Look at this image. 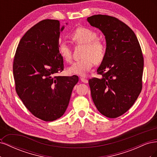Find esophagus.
I'll return each mask as SVG.
<instances>
[{"mask_svg": "<svg viewBox=\"0 0 157 157\" xmlns=\"http://www.w3.org/2000/svg\"><path fill=\"white\" fill-rule=\"evenodd\" d=\"M80 80H81V81L82 82H84V83H88V80L86 79V78H80Z\"/></svg>", "mask_w": 157, "mask_h": 157, "instance_id": "1", "label": "esophagus"}]
</instances>
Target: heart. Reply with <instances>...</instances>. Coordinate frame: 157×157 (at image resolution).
Returning <instances> with one entry per match:
<instances>
[{
	"mask_svg": "<svg viewBox=\"0 0 157 157\" xmlns=\"http://www.w3.org/2000/svg\"><path fill=\"white\" fill-rule=\"evenodd\" d=\"M71 39L77 44L84 45L82 59L75 61L68 68V72L72 75L85 77L91 70L96 62L101 63L105 54V48L102 42L96 39V33L88 29L80 27L70 35ZM59 52L62 58L67 62L71 61V50L65 42L59 45Z\"/></svg>",
	"mask_w": 157,
	"mask_h": 157,
	"instance_id": "heart-1",
	"label": "heart"
}]
</instances>
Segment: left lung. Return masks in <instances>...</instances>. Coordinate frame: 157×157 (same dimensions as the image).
<instances>
[{"label": "left lung", "mask_w": 157, "mask_h": 157, "mask_svg": "<svg viewBox=\"0 0 157 157\" xmlns=\"http://www.w3.org/2000/svg\"><path fill=\"white\" fill-rule=\"evenodd\" d=\"M87 21L103 33L106 40L105 57L97 70L101 77L88 80L92 100L103 115L117 118L134 105L141 91V47L134 31L116 17L99 14Z\"/></svg>", "instance_id": "left-lung-1"}]
</instances>
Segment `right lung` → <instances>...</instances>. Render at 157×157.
I'll list each match as a JSON object with an SVG mask.
<instances>
[{"label":"right lung","instance_id":"obj_1","mask_svg":"<svg viewBox=\"0 0 157 157\" xmlns=\"http://www.w3.org/2000/svg\"><path fill=\"white\" fill-rule=\"evenodd\" d=\"M63 29L56 20L36 23L21 38L13 59L18 96L33 115L47 122L63 115L78 81L77 75L54 77L63 71V59L59 52V35Z\"/></svg>","mask_w":157,"mask_h":157}]
</instances>
